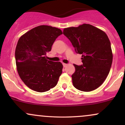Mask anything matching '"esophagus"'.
<instances>
[{
	"label": "esophagus",
	"instance_id": "obj_1",
	"mask_svg": "<svg viewBox=\"0 0 125 125\" xmlns=\"http://www.w3.org/2000/svg\"><path fill=\"white\" fill-rule=\"evenodd\" d=\"M66 65H67V64H66V63H63V66L64 67L66 66Z\"/></svg>",
	"mask_w": 125,
	"mask_h": 125
}]
</instances>
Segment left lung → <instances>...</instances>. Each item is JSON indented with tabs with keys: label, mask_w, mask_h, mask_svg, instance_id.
Wrapping results in <instances>:
<instances>
[{
	"label": "left lung",
	"mask_w": 125,
	"mask_h": 125,
	"mask_svg": "<svg viewBox=\"0 0 125 125\" xmlns=\"http://www.w3.org/2000/svg\"><path fill=\"white\" fill-rule=\"evenodd\" d=\"M77 53L82 54L81 66L74 64L72 75L74 87L83 92L92 91L101 85L109 73L113 54L106 34L89 24L64 29Z\"/></svg>",
	"instance_id": "obj_1"
}]
</instances>
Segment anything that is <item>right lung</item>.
<instances>
[{"label":"right lung","instance_id":"add662e5","mask_svg":"<svg viewBox=\"0 0 125 125\" xmlns=\"http://www.w3.org/2000/svg\"><path fill=\"white\" fill-rule=\"evenodd\" d=\"M59 29L50 26L36 27L22 35L15 50L17 71L22 81L31 89L44 92L56 85L62 73L60 62L46 59V53L59 36Z\"/></svg>","mask_w":125,"mask_h":125}]
</instances>
